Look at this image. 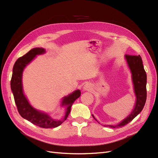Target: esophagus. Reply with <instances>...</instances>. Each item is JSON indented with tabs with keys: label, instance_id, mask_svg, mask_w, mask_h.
<instances>
[{
	"label": "esophagus",
	"instance_id": "esophagus-1",
	"mask_svg": "<svg viewBox=\"0 0 158 158\" xmlns=\"http://www.w3.org/2000/svg\"><path fill=\"white\" fill-rule=\"evenodd\" d=\"M84 90H86V91H90L91 90L93 89V87H92V85L91 84H89V83H87L84 86Z\"/></svg>",
	"mask_w": 158,
	"mask_h": 158
}]
</instances>
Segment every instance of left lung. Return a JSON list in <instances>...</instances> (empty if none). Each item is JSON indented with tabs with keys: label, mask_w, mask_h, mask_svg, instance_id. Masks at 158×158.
Listing matches in <instances>:
<instances>
[{
	"label": "left lung",
	"mask_w": 158,
	"mask_h": 158,
	"mask_svg": "<svg viewBox=\"0 0 158 158\" xmlns=\"http://www.w3.org/2000/svg\"><path fill=\"white\" fill-rule=\"evenodd\" d=\"M125 58L127 61L130 70L132 74V80L134 85V90L136 95L135 106L132 113L129 116L125 118L117 125H109L111 128L122 127L129 123L137 115L140 113L145 104L147 98V89H146V84H147V75L144 70L143 62L140 56H131L125 55ZM92 117L97 121V119L92 115Z\"/></svg>",
	"instance_id": "8db88e82"
}]
</instances>
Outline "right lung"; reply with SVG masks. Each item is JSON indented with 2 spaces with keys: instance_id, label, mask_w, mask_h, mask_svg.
<instances>
[{
  "instance_id": "1",
  "label": "right lung",
  "mask_w": 158,
  "mask_h": 158,
  "mask_svg": "<svg viewBox=\"0 0 158 158\" xmlns=\"http://www.w3.org/2000/svg\"><path fill=\"white\" fill-rule=\"evenodd\" d=\"M45 52L43 48H33L22 56L15 63L13 70V75L10 80V87L13 93L14 99L17 108L21 116L31 123L42 128H54L60 126L66 120L70 113L71 106L76 100L80 97L81 92L79 90L72 92L68 97H64L62 100V105L67 106L66 112L64 117L61 120H54L48 114L42 113L33 109L30 105L28 101L23 92L22 88V74L25 67L37 55L42 54Z\"/></svg>"
}]
</instances>
